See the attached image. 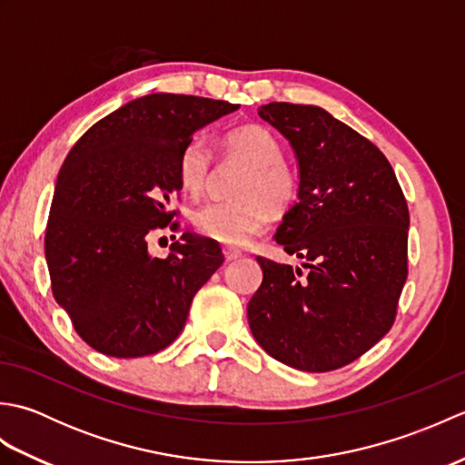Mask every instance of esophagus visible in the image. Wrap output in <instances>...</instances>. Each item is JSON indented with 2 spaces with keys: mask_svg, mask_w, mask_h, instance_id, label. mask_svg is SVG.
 I'll return each mask as SVG.
<instances>
[{
  "mask_svg": "<svg viewBox=\"0 0 465 465\" xmlns=\"http://www.w3.org/2000/svg\"><path fill=\"white\" fill-rule=\"evenodd\" d=\"M223 255H225L227 262H233V260L242 258V252L235 250V248H223Z\"/></svg>",
  "mask_w": 465,
  "mask_h": 465,
  "instance_id": "1",
  "label": "esophagus"
}]
</instances>
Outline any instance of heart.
I'll return each mask as SVG.
<instances>
[{"label":"heart","instance_id":"b5f03b06","mask_svg":"<svg viewBox=\"0 0 465 465\" xmlns=\"http://www.w3.org/2000/svg\"><path fill=\"white\" fill-rule=\"evenodd\" d=\"M225 150L248 167L235 190L238 202H212L192 213V223L203 238L227 248H240L263 230L270 212L288 210L298 193V175L285 163L283 145L272 130L258 124L242 125L225 137ZM210 147L193 137L177 160V177L187 193H200L210 175Z\"/></svg>","mask_w":465,"mask_h":465}]
</instances>
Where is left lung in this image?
I'll use <instances>...</instances> for the list:
<instances>
[{"label":"left lung","instance_id":"left-lung-1","mask_svg":"<svg viewBox=\"0 0 465 465\" xmlns=\"http://www.w3.org/2000/svg\"><path fill=\"white\" fill-rule=\"evenodd\" d=\"M290 142L298 202L273 240L300 268L258 258L263 280L248 303L255 341L302 371L358 360L390 331L408 278L410 212L390 162L318 105L258 110Z\"/></svg>","mask_w":465,"mask_h":465}]
</instances>
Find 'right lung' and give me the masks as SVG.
I'll list each match as a JSON object with an SVG mask.
<instances>
[{
	"label": "right lung",
	"mask_w": 465,
	"mask_h": 465,
	"mask_svg": "<svg viewBox=\"0 0 465 465\" xmlns=\"http://www.w3.org/2000/svg\"><path fill=\"white\" fill-rule=\"evenodd\" d=\"M240 105L150 94L94 124L59 170L45 232L54 298L77 335L114 358H142L182 333L220 243L183 232L165 260L147 233L172 222L177 160L193 134Z\"/></svg>",
	"instance_id": "right-lung-1"
}]
</instances>
